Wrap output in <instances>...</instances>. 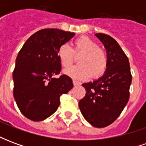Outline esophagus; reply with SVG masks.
I'll list each match as a JSON object with an SVG mask.
<instances>
[{
    "label": "esophagus",
    "instance_id": "esophagus-1",
    "mask_svg": "<svg viewBox=\"0 0 146 146\" xmlns=\"http://www.w3.org/2000/svg\"><path fill=\"white\" fill-rule=\"evenodd\" d=\"M73 85L74 86H78L80 84L78 81H76V80H73Z\"/></svg>",
    "mask_w": 146,
    "mask_h": 146
}]
</instances>
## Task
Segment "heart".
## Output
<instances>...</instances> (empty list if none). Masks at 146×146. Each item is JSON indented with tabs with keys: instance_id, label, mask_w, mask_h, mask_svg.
I'll return each mask as SVG.
<instances>
[{
	"instance_id": "b5f03b06",
	"label": "heart",
	"mask_w": 146,
	"mask_h": 146,
	"mask_svg": "<svg viewBox=\"0 0 146 146\" xmlns=\"http://www.w3.org/2000/svg\"><path fill=\"white\" fill-rule=\"evenodd\" d=\"M58 58L62 66L68 68L73 64L74 56L77 58L78 66L64 71L65 74L77 80L98 78L103 75L108 66L107 55L103 49L98 48L97 43L88 36L76 39L71 48L67 44L61 46L58 50Z\"/></svg>"
}]
</instances>
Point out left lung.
Wrapping results in <instances>:
<instances>
[{"mask_svg": "<svg viewBox=\"0 0 146 146\" xmlns=\"http://www.w3.org/2000/svg\"><path fill=\"white\" fill-rule=\"evenodd\" d=\"M106 49L108 66L104 75L83 84L85 96L79 102L83 116L95 127H107L116 120L127 103L132 76L128 58L116 40L96 33Z\"/></svg>", "mask_w": 146, "mask_h": 146, "instance_id": "8db88e82", "label": "left lung"}]
</instances>
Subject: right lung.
Segmentation results:
<instances>
[{"instance_id": "right-lung-1", "label": "right lung", "mask_w": 146, "mask_h": 146, "mask_svg": "<svg viewBox=\"0 0 146 146\" xmlns=\"http://www.w3.org/2000/svg\"><path fill=\"white\" fill-rule=\"evenodd\" d=\"M74 33L44 29L25 42L16 58L13 71V95L21 113L33 121L52 115L60 104V96L73 88L66 75L58 78L61 63L58 50L72 39Z\"/></svg>"}]
</instances>
